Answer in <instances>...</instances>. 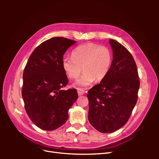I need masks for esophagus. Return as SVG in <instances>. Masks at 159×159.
Returning <instances> with one entry per match:
<instances>
[{
  "label": "esophagus",
  "mask_w": 159,
  "mask_h": 159,
  "mask_svg": "<svg viewBox=\"0 0 159 159\" xmlns=\"http://www.w3.org/2000/svg\"><path fill=\"white\" fill-rule=\"evenodd\" d=\"M85 93V91L83 89H81V88H78V95L79 96H81L84 95Z\"/></svg>",
  "instance_id": "1"
}]
</instances>
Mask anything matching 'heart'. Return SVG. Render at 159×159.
Returning <instances> with one entry per match:
<instances>
[{
    "instance_id": "heart-1",
    "label": "heart",
    "mask_w": 159,
    "mask_h": 159,
    "mask_svg": "<svg viewBox=\"0 0 159 159\" xmlns=\"http://www.w3.org/2000/svg\"><path fill=\"white\" fill-rule=\"evenodd\" d=\"M71 56L62 58V68L70 79H76L81 70L84 73L75 85L85 88L95 80H103L110 70L113 56L108 47L93 43H85L75 48Z\"/></svg>"
}]
</instances>
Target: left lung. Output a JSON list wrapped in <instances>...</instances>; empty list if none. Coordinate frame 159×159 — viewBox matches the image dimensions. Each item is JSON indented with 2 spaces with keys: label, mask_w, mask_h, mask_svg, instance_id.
<instances>
[{
  "label": "left lung",
  "mask_w": 159,
  "mask_h": 159,
  "mask_svg": "<svg viewBox=\"0 0 159 159\" xmlns=\"http://www.w3.org/2000/svg\"><path fill=\"white\" fill-rule=\"evenodd\" d=\"M109 42L113 56L110 70L87 95L89 121L103 133L114 132L127 123L137 103L140 86L131 53L117 41L109 39Z\"/></svg>",
  "instance_id": "obj_1"
}]
</instances>
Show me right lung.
I'll return each instance as SVG.
<instances>
[{"label":"right lung","mask_w":159,"mask_h":159,"mask_svg":"<svg viewBox=\"0 0 159 159\" xmlns=\"http://www.w3.org/2000/svg\"><path fill=\"white\" fill-rule=\"evenodd\" d=\"M76 41L54 37L33 51L23 73L22 96L26 111L37 127L53 131L68 119V110L78 98L75 89L64 90L68 79L61 61Z\"/></svg>","instance_id":"right-lung-1"}]
</instances>
